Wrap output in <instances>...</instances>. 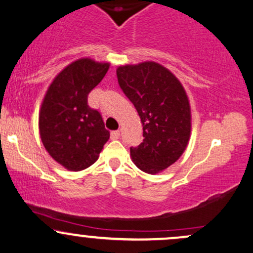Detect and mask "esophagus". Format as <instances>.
<instances>
[{
	"instance_id": "1",
	"label": "esophagus",
	"mask_w": 253,
	"mask_h": 253,
	"mask_svg": "<svg viewBox=\"0 0 253 253\" xmlns=\"http://www.w3.org/2000/svg\"><path fill=\"white\" fill-rule=\"evenodd\" d=\"M110 138H112L113 140L119 139V138H120V131H113L112 134H110Z\"/></svg>"
}]
</instances>
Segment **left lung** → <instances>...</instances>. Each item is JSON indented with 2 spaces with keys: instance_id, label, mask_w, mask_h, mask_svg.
<instances>
[{
  "instance_id": "obj_1",
  "label": "left lung",
  "mask_w": 253,
  "mask_h": 253,
  "mask_svg": "<svg viewBox=\"0 0 253 253\" xmlns=\"http://www.w3.org/2000/svg\"><path fill=\"white\" fill-rule=\"evenodd\" d=\"M116 76L143 125V143L131 148L133 162L148 174L162 171L179 160L190 139L191 110L184 87L156 62L121 66Z\"/></svg>"
}]
</instances>
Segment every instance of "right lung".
Segmentation results:
<instances>
[{
    "label": "right lung",
    "instance_id": "obj_1",
    "mask_svg": "<svg viewBox=\"0 0 253 253\" xmlns=\"http://www.w3.org/2000/svg\"><path fill=\"white\" fill-rule=\"evenodd\" d=\"M108 68L109 63L78 60L55 78L43 99L41 139L50 156L69 170L93 165L110 137L101 113L87 103Z\"/></svg>",
    "mask_w": 253,
    "mask_h": 253
}]
</instances>
